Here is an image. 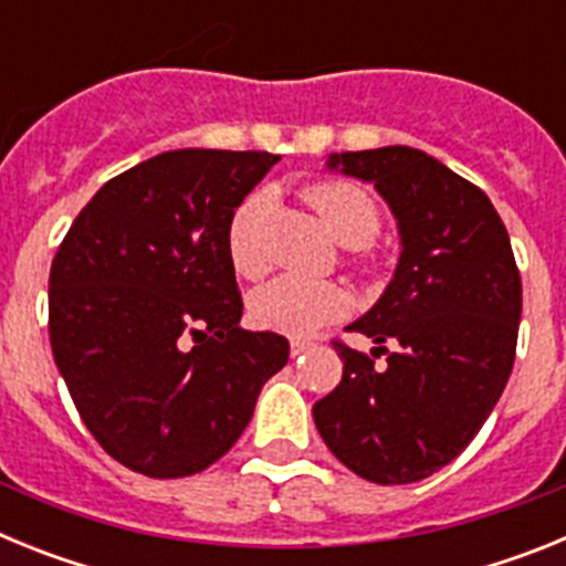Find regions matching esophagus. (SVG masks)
<instances>
[{
    "mask_svg": "<svg viewBox=\"0 0 566 566\" xmlns=\"http://www.w3.org/2000/svg\"><path fill=\"white\" fill-rule=\"evenodd\" d=\"M314 345L312 343H303V339H292V345H289V352H292V357H303V354L312 352Z\"/></svg>",
    "mask_w": 566,
    "mask_h": 566,
    "instance_id": "1",
    "label": "esophagus"
}]
</instances>
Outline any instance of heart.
Segmentation results:
<instances>
[{
	"label": "heart",
	"mask_w": 566,
	"mask_h": 566,
	"mask_svg": "<svg viewBox=\"0 0 566 566\" xmlns=\"http://www.w3.org/2000/svg\"><path fill=\"white\" fill-rule=\"evenodd\" d=\"M306 201L319 212L328 232L343 247H368L379 232V207L371 195L348 181H319L306 189ZM266 198L260 192L238 203L227 227L229 263L243 277H258L266 269L260 249V223ZM348 312V292L334 280H308L283 274L260 286L249 300V317L266 332L308 337Z\"/></svg>",
	"instance_id": "heart-1"
}]
</instances>
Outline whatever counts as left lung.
<instances>
[{"label": "left lung", "instance_id": "left-lung-1", "mask_svg": "<svg viewBox=\"0 0 566 566\" xmlns=\"http://www.w3.org/2000/svg\"><path fill=\"white\" fill-rule=\"evenodd\" d=\"M371 181L397 218L402 254L352 332L371 357L334 339L343 379L314 405L328 451L377 484L428 479L476 437L507 385L522 319V274L488 195L422 149L328 155ZM388 353L385 369H374Z\"/></svg>", "mask_w": 566, "mask_h": 566}]
</instances>
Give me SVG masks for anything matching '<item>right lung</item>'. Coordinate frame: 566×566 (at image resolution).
<instances>
[{
	"label": "right lung",
	"mask_w": 566,
	"mask_h": 566,
	"mask_svg": "<svg viewBox=\"0 0 566 566\" xmlns=\"http://www.w3.org/2000/svg\"><path fill=\"white\" fill-rule=\"evenodd\" d=\"M272 153L172 149L90 198L50 266V345L87 431L149 479L201 473L238 442L289 339L240 328L227 254Z\"/></svg>",
	"instance_id": "obj_1"
}]
</instances>
